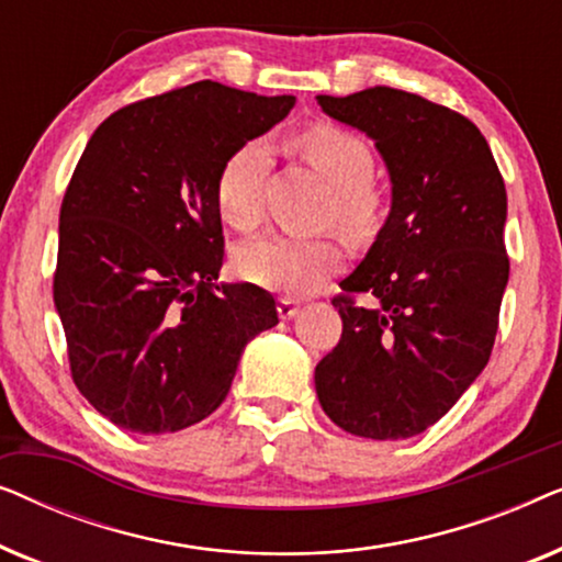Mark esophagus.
<instances>
[{
	"instance_id": "esophagus-1",
	"label": "esophagus",
	"mask_w": 562,
	"mask_h": 562,
	"mask_svg": "<svg viewBox=\"0 0 562 562\" xmlns=\"http://www.w3.org/2000/svg\"><path fill=\"white\" fill-rule=\"evenodd\" d=\"M276 310H279V317H281V319H291V317H294V314L299 312V299L281 296V299H279V306H276Z\"/></svg>"
}]
</instances>
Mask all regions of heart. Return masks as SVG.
<instances>
[{
	"instance_id": "1",
	"label": "heart",
	"mask_w": 562,
	"mask_h": 562,
	"mask_svg": "<svg viewBox=\"0 0 562 562\" xmlns=\"http://www.w3.org/2000/svg\"><path fill=\"white\" fill-rule=\"evenodd\" d=\"M289 148L296 158L310 164L329 187L333 202L327 220L350 235H363L375 222V194L371 189L375 158L363 137L329 122L299 130L291 135ZM266 150L258 143H243L222 160L214 176V202L222 220L237 229H248L260 217V173ZM342 263V250L333 237H291L271 235L248 243L237 256L243 279L271 291H306L327 279Z\"/></svg>"
}]
</instances>
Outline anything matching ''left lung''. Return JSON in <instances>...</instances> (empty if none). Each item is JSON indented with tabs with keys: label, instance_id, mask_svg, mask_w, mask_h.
Segmentation results:
<instances>
[{
	"label": "left lung",
	"instance_id": "8db88e82",
	"mask_svg": "<svg viewBox=\"0 0 562 562\" xmlns=\"http://www.w3.org/2000/svg\"><path fill=\"white\" fill-rule=\"evenodd\" d=\"M317 104L373 137L391 212L340 281L342 335L314 386L345 432L406 440L452 409L494 350L509 281L504 179L481 130L425 97L371 87ZM358 293L374 306L358 305Z\"/></svg>",
	"mask_w": 562,
	"mask_h": 562
}]
</instances>
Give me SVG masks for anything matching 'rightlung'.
Segmentation results:
<instances>
[{"label":"right lung","mask_w":562,"mask_h":562,"mask_svg":"<svg viewBox=\"0 0 562 562\" xmlns=\"http://www.w3.org/2000/svg\"><path fill=\"white\" fill-rule=\"evenodd\" d=\"M294 102L196 81L122 106L89 137L60 204L53 302L76 389L117 427L168 435L206 419L245 345L279 322L266 289L214 283V176Z\"/></svg>","instance_id":"1"}]
</instances>
